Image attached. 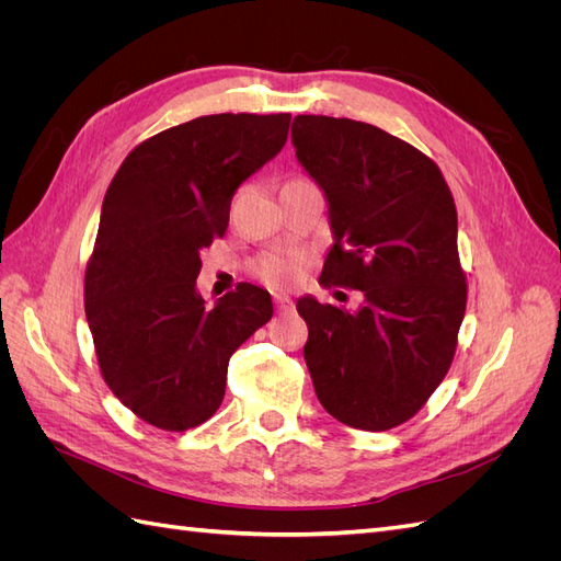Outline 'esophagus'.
Here are the masks:
<instances>
[{
    "mask_svg": "<svg viewBox=\"0 0 561 561\" xmlns=\"http://www.w3.org/2000/svg\"><path fill=\"white\" fill-rule=\"evenodd\" d=\"M274 304H276L278 313H287V311L295 309V301H293L290 297H287V295H276V297H274Z\"/></svg>",
    "mask_w": 561,
    "mask_h": 561,
    "instance_id": "obj_1",
    "label": "esophagus"
}]
</instances>
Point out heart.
Masks as SVG:
<instances>
[{
    "mask_svg": "<svg viewBox=\"0 0 561 561\" xmlns=\"http://www.w3.org/2000/svg\"><path fill=\"white\" fill-rule=\"evenodd\" d=\"M301 264H304V257L299 252H287V254L274 252V254H264V257L254 264V274L271 287H285L297 280Z\"/></svg>",
    "mask_w": 561,
    "mask_h": 561,
    "instance_id": "1",
    "label": "heart"
}]
</instances>
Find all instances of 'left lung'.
<instances>
[{
  "label": "left lung",
  "instance_id": "8db88e82",
  "mask_svg": "<svg viewBox=\"0 0 561 561\" xmlns=\"http://www.w3.org/2000/svg\"><path fill=\"white\" fill-rule=\"evenodd\" d=\"M299 163L330 203L322 287L365 295L358 311L297 301L304 360L328 414L351 428L410 421L451 367L468 301L456 206L437 163L371 124L299 114Z\"/></svg>",
  "mask_w": 561,
  "mask_h": 561
}]
</instances>
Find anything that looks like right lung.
<instances>
[{"label": "right lung", "instance_id": "add662e5", "mask_svg": "<svg viewBox=\"0 0 561 561\" xmlns=\"http://www.w3.org/2000/svg\"><path fill=\"white\" fill-rule=\"evenodd\" d=\"M290 114H210L151 135L103 201L83 307L100 375L149 426L182 433L225 400L233 351L274 316L239 283L213 309L196 293L201 250L222 239L231 196L287 140Z\"/></svg>", "mask_w": 561, "mask_h": 561}]
</instances>
